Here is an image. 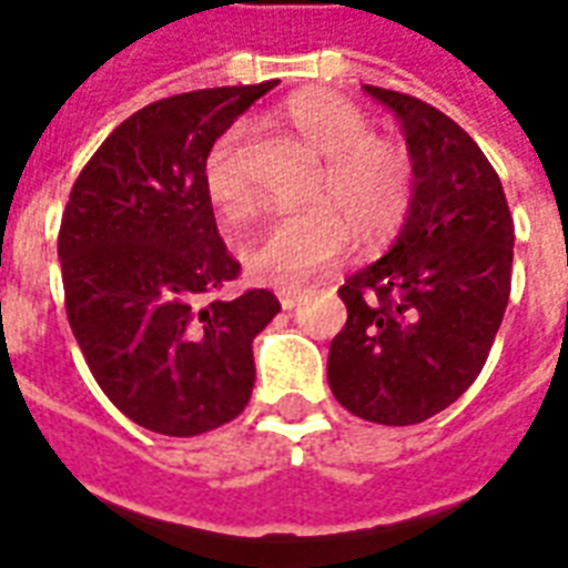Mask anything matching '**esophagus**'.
<instances>
[{"instance_id": "esophagus-1", "label": "esophagus", "mask_w": 568, "mask_h": 568, "mask_svg": "<svg viewBox=\"0 0 568 568\" xmlns=\"http://www.w3.org/2000/svg\"><path fill=\"white\" fill-rule=\"evenodd\" d=\"M300 300H302L300 290H281V293H278V302H281V308H284V311L296 308V305H300Z\"/></svg>"}]
</instances>
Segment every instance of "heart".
<instances>
[{
  "label": "heart",
  "mask_w": 568,
  "mask_h": 568,
  "mask_svg": "<svg viewBox=\"0 0 568 568\" xmlns=\"http://www.w3.org/2000/svg\"><path fill=\"white\" fill-rule=\"evenodd\" d=\"M281 113L320 155H326L314 203L329 209L275 221L242 251V266L260 284L296 290L311 275L335 266L349 251L353 233L362 242H381L400 227L413 197V164L400 146L371 138L368 116L335 92H300ZM245 146L248 128L233 125L212 143L203 161L206 197L227 224L254 212Z\"/></svg>",
  "instance_id": "obj_1"
}]
</instances>
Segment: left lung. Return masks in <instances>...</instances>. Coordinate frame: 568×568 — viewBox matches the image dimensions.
I'll return each mask as SVG.
<instances>
[{
  "mask_svg": "<svg viewBox=\"0 0 568 568\" xmlns=\"http://www.w3.org/2000/svg\"><path fill=\"white\" fill-rule=\"evenodd\" d=\"M395 113L413 197L392 248L353 272L338 296L329 389L353 416L416 425L470 389L511 287V224L500 176L458 122L419 98L362 87Z\"/></svg>",
  "mask_w": 568,
  "mask_h": 568,
  "instance_id": "obj_1",
  "label": "left lung"
}]
</instances>
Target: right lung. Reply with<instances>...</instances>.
<instances>
[{
  "label": "right lung",
  "mask_w": 568,
  "mask_h": 568,
  "mask_svg": "<svg viewBox=\"0 0 568 568\" xmlns=\"http://www.w3.org/2000/svg\"><path fill=\"white\" fill-rule=\"evenodd\" d=\"M278 80L143 106L77 176L59 230L65 311L89 371L140 428L194 437L236 419L268 290L212 300L239 275L203 187L212 143Z\"/></svg>",
  "instance_id": "1"
}]
</instances>
